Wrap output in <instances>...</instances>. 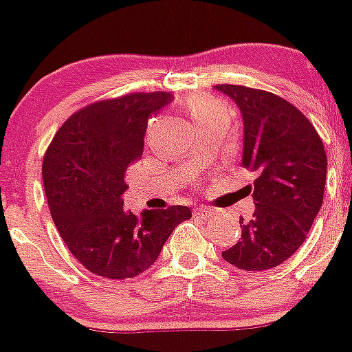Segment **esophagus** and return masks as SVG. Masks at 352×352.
<instances>
[{
	"mask_svg": "<svg viewBox=\"0 0 352 352\" xmlns=\"http://www.w3.org/2000/svg\"><path fill=\"white\" fill-rule=\"evenodd\" d=\"M216 209L209 208V206H199V208L196 209V214L197 216H202V218H209V216L214 214Z\"/></svg>",
	"mask_w": 352,
	"mask_h": 352,
	"instance_id": "obj_1",
	"label": "esophagus"
}]
</instances>
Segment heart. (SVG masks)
I'll list each match as a JSON object with an SVG mask.
<instances>
[{"label": "heart", "instance_id": "b5f03b06", "mask_svg": "<svg viewBox=\"0 0 352 352\" xmlns=\"http://www.w3.org/2000/svg\"><path fill=\"white\" fill-rule=\"evenodd\" d=\"M187 105H189L190 116H192L194 122H199V120L202 119H208L212 113L226 110V107L221 102L216 100V98L212 97H208V95H194V97L189 98Z\"/></svg>", "mask_w": 352, "mask_h": 352}]
</instances>
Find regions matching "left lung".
<instances>
[{
	"label": "left lung",
	"mask_w": 352,
	"mask_h": 352,
	"mask_svg": "<svg viewBox=\"0 0 352 352\" xmlns=\"http://www.w3.org/2000/svg\"><path fill=\"white\" fill-rule=\"evenodd\" d=\"M243 119L245 168L257 173L248 187L252 219L240 218L242 239L223 258L243 271L283 264L307 239L322 208L327 177L324 143L310 120L274 94L240 85H218Z\"/></svg>",
	"instance_id": "obj_1"
}]
</instances>
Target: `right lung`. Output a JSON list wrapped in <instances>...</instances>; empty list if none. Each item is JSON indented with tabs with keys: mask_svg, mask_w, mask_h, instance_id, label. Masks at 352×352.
Segmentation results:
<instances>
[{
	"mask_svg": "<svg viewBox=\"0 0 352 352\" xmlns=\"http://www.w3.org/2000/svg\"><path fill=\"white\" fill-rule=\"evenodd\" d=\"M172 94H131L73 113L56 133L42 165L45 196L59 235L94 274L127 279L150 269L187 206L124 209L127 166L143 155L148 117Z\"/></svg>",
	"mask_w": 352,
	"mask_h": 352,
	"instance_id": "right-lung-1",
	"label": "right lung"
}]
</instances>
